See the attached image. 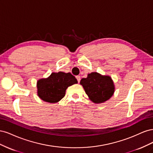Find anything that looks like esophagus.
<instances>
[{"label": "esophagus", "mask_w": 153, "mask_h": 153, "mask_svg": "<svg viewBox=\"0 0 153 153\" xmlns=\"http://www.w3.org/2000/svg\"><path fill=\"white\" fill-rule=\"evenodd\" d=\"M76 80H77L78 82L79 83L80 81V76H76Z\"/></svg>", "instance_id": "1"}]
</instances>
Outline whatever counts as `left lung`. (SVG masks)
<instances>
[{
	"mask_svg": "<svg viewBox=\"0 0 153 153\" xmlns=\"http://www.w3.org/2000/svg\"><path fill=\"white\" fill-rule=\"evenodd\" d=\"M86 94L94 103H103L112 97L115 91V85L112 78L102 75L97 72H92L87 77L80 80Z\"/></svg>",
	"mask_w": 153,
	"mask_h": 153,
	"instance_id": "obj_1",
	"label": "left lung"
}]
</instances>
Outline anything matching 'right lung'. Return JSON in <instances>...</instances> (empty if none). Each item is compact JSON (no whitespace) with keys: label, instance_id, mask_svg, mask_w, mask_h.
<instances>
[{"label":"right lung","instance_id":"1","mask_svg":"<svg viewBox=\"0 0 153 153\" xmlns=\"http://www.w3.org/2000/svg\"><path fill=\"white\" fill-rule=\"evenodd\" d=\"M77 83L76 78L70 73L53 72L48 77L38 80L37 94L45 102L55 103L64 98L68 87Z\"/></svg>","mask_w":153,"mask_h":153}]
</instances>
